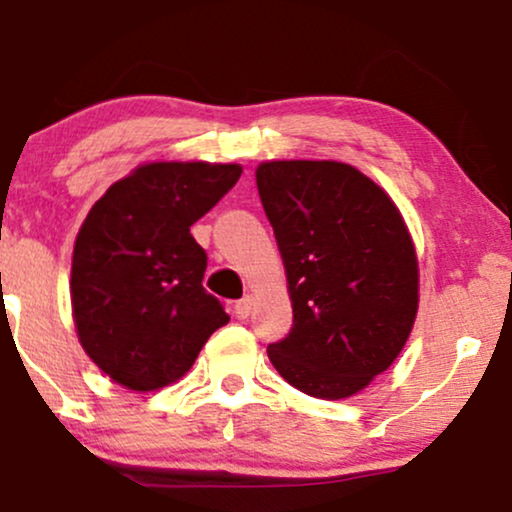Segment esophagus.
I'll use <instances>...</instances> for the list:
<instances>
[{
	"label": "esophagus",
	"mask_w": 512,
	"mask_h": 512,
	"mask_svg": "<svg viewBox=\"0 0 512 512\" xmlns=\"http://www.w3.org/2000/svg\"><path fill=\"white\" fill-rule=\"evenodd\" d=\"M236 317L238 320H245V317L250 315V310H252V296H243L240 298V301H236Z\"/></svg>",
	"instance_id": "obj_1"
}]
</instances>
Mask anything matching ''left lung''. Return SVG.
Returning <instances> with one entry per match:
<instances>
[{"mask_svg":"<svg viewBox=\"0 0 512 512\" xmlns=\"http://www.w3.org/2000/svg\"><path fill=\"white\" fill-rule=\"evenodd\" d=\"M255 175L293 305L291 332L267 346L269 361L310 397L356 395L414 327L419 267L407 226L346 163L269 161Z\"/></svg>","mask_w":512,"mask_h":512,"instance_id":"obj_1","label":"left lung"}]
</instances>
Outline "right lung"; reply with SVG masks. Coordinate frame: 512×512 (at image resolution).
Listing matches in <instances>:
<instances>
[{
  "mask_svg": "<svg viewBox=\"0 0 512 512\" xmlns=\"http://www.w3.org/2000/svg\"><path fill=\"white\" fill-rule=\"evenodd\" d=\"M236 163H146L88 211L74 245L72 308L84 351L129 390L166 387L228 322L202 286L190 226L236 185Z\"/></svg>",
  "mask_w": 512,
  "mask_h": 512,
  "instance_id": "add662e5",
  "label": "right lung"
}]
</instances>
